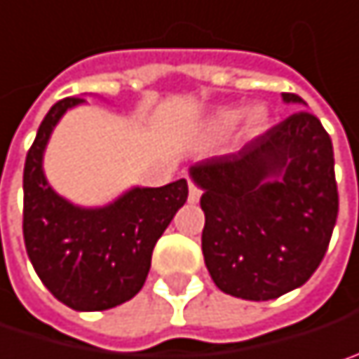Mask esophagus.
<instances>
[{
	"mask_svg": "<svg viewBox=\"0 0 359 359\" xmlns=\"http://www.w3.org/2000/svg\"><path fill=\"white\" fill-rule=\"evenodd\" d=\"M201 199V189L195 182H189V203H197Z\"/></svg>",
	"mask_w": 359,
	"mask_h": 359,
	"instance_id": "1",
	"label": "esophagus"
}]
</instances>
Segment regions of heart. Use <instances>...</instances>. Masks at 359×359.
<instances>
[{"label":"heart","mask_w":359,"mask_h":359,"mask_svg":"<svg viewBox=\"0 0 359 359\" xmlns=\"http://www.w3.org/2000/svg\"><path fill=\"white\" fill-rule=\"evenodd\" d=\"M241 118V113L236 109H222L217 113H213L208 123H205V135L208 137H219L224 133H228ZM267 123H269V111L267 107L263 104H252L248 107L241 118V131L238 135L243 140H252V137H259L265 129H267Z\"/></svg>","instance_id":"heart-1"}]
</instances>
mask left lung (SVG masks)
Here are the masks:
<instances>
[{
	"mask_svg": "<svg viewBox=\"0 0 359 359\" xmlns=\"http://www.w3.org/2000/svg\"><path fill=\"white\" fill-rule=\"evenodd\" d=\"M189 177L203 191L201 248L224 294L261 302L309 281L339 212L333 144L314 114H290L241 151L193 164Z\"/></svg>",
	"mask_w": 359,
	"mask_h": 359,
	"instance_id": "8db88e82",
	"label": "left lung"
}]
</instances>
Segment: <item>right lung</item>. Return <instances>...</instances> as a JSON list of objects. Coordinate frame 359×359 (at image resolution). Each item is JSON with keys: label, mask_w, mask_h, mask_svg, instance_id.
I'll return each mask as SVG.
<instances>
[{"label": "right lung", "mask_w": 359, "mask_h": 359, "mask_svg": "<svg viewBox=\"0 0 359 359\" xmlns=\"http://www.w3.org/2000/svg\"><path fill=\"white\" fill-rule=\"evenodd\" d=\"M83 98H63L43 118L24 164V245L50 294L80 312L109 310L146 283L151 250L187 201L180 179L164 187H133L102 208L61 197L45 177L43 156L53 129Z\"/></svg>", "instance_id": "add662e5"}]
</instances>
